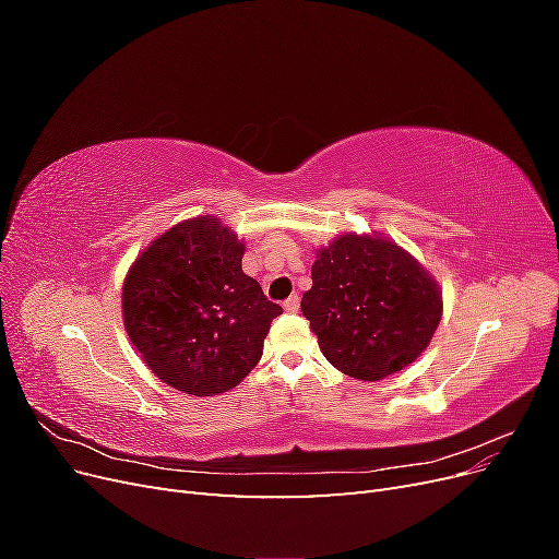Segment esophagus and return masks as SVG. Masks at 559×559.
<instances>
[{
    "mask_svg": "<svg viewBox=\"0 0 559 559\" xmlns=\"http://www.w3.org/2000/svg\"><path fill=\"white\" fill-rule=\"evenodd\" d=\"M286 312H298V308H300V296L298 294H294V296H289L284 300V306H282Z\"/></svg>",
    "mask_w": 559,
    "mask_h": 559,
    "instance_id": "34e87169",
    "label": "esophagus"
}]
</instances>
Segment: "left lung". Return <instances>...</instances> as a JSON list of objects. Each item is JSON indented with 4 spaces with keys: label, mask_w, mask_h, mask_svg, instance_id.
Listing matches in <instances>:
<instances>
[{
    "label": "left lung",
    "mask_w": 559,
    "mask_h": 559,
    "mask_svg": "<svg viewBox=\"0 0 559 559\" xmlns=\"http://www.w3.org/2000/svg\"><path fill=\"white\" fill-rule=\"evenodd\" d=\"M300 310L345 376L378 382L411 366L443 317L441 286L384 235L345 233L317 249Z\"/></svg>",
    "instance_id": "1"
}]
</instances>
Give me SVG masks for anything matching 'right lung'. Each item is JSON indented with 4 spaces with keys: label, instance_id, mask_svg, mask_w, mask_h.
Listing matches in <instances>:
<instances>
[{
    "label": "right lung",
    "instance_id": "1",
    "mask_svg": "<svg viewBox=\"0 0 559 559\" xmlns=\"http://www.w3.org/2000/svg\"><path fill=\"white\" fill-rule=\"evenodd\" d=\"M245 242L222 218L175 224L130 265L123 324L156 378L191 396L238 386L282 308L242 273Z\"/></svg>",
    "mask_w": 559,
    "mask_h": 559
}]
</instances>
